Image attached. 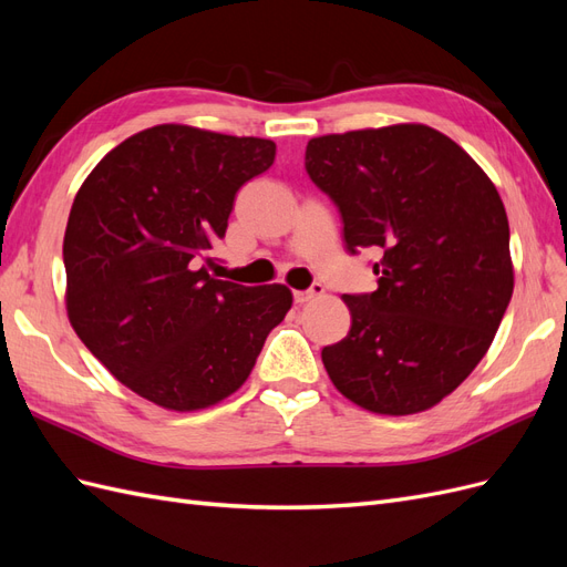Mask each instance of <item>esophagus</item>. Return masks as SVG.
<instances>
[{
    "label": "esophagus",
    "mask_w": 567,
    "mask_h": 567,
    "mask_svg": "<svg viewBox=\"0 0 567 567\" xmlns=\"http://www.w3.org/2000/svg\"><path fill=\"white\" fill-rule=\"evenodd\" d=\"M321 293H323V286H321V284H312L307 290H296L293 300H296L298 305H305V302H310L312 298H317V296H321Z\"/></svg>",
    "instance_id": "obj_1"
}]
</instances>
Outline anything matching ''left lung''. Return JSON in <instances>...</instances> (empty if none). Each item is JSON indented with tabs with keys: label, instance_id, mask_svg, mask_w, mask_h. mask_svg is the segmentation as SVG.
Masks as SVG:
<instances>
[{
	"label": "left lung",
	"instance_id": "8db88e82",
	"mask_svg": "<svg viewBox=\"0 0 567 567\" xmlns=\"http://www.w3.org/2000/svg\"><path fill=\"white\" fill-rule=\"evenodd\" d=\"M305 169L342 217L346 248H379L373 293L342 296L350 333L321 350L346 398L419 414L489 350L513 296L508 217L466 151L427 125L310 140Z\"/></svg>",
	"mask_w": 567,
	"mask_h": 567
}]
</instances>
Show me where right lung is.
Returning <instances> with one entry per match:
<instances>
[{
    "label": "right lung",
    "mask_w": 567,
    "mask_h": 567,
    "mask_svg": "<svg viewBox=\"0 0 567 567\" xmlns=\"http://www.w3.org/2000/svg\"><path fill=\"white\" fill-rule=\"evenodd\" d=\"M277 146L156 125L106 153L73 200L63 238L65 310L115 379L169 411H196L246 383L293 305L281 284L208 271L236 192Z\"/></svg>",
    "instance_id": "right-lung-1"
}]
</instances>
